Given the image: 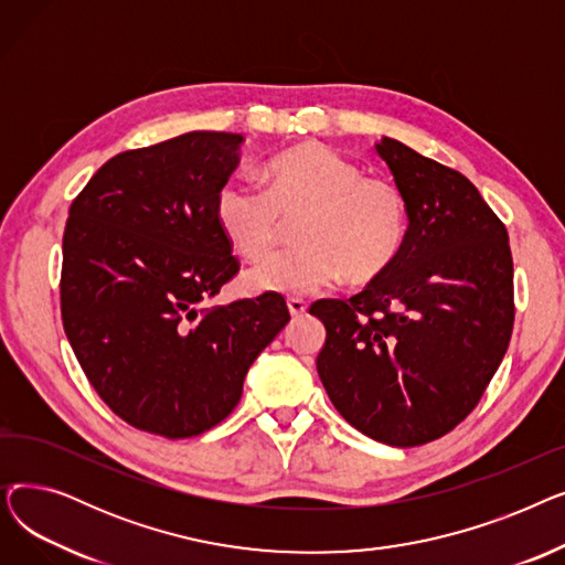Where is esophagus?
<instances>
[{"label": "esophagus", "instance_id": "34e87169", "mask_svg": "<svg viewBox=\"0 0 565 565\" xmlns=\"http://www.w3.org/2000/svg\"><path fill=\"white\" fill-rule=\"evenodd\" d=\"M288 311L292 318H302L307 313V302L300 298H290L288 300Z\"/></svg>", "mask_w": 565, "mask_h": 565}]
</instances>
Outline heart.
<instances>
[{"label":"heart","instance_id":"heart-1","mask_svg":"<svg viewBox=\"0 0 565 565\" xmlns=\"http://www.w3.org/2000/svg\"><path fill=\"white\" fill-rule=\"evenodd\" d=\"M265 192L228 181L215 201L228 245L260 263L300 222V247L263 263L245 277L258 292L311 295L345 277L362 286L382 277L403 252L409 228L403 190L382 175H364L334 148L307 141L277 153L260 169Z\"/></svg>","mask_w":565,"mask_h":565}]
</instances>
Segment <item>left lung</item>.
Masks as SVG:
<instances>
[{"instance_id":"left-lung-1","label":"left lung","mask_w":565,"mask_h":565,"mask_svg":"<svg viewBox=\"0 0 565 565\" xmlns=\"http://www.w3.org/2000/svg\"><path fill=\"white\" fill-rule=\"evenodd\" d=\"M375 151L407 199V241L362 292L311 305L328 330L316 369L350 426L419 447L477 407L507 354L513 258L507 226L462 173L392 137Z\"/></svg>"}]
</instances>
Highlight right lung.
<instances>
[{"mask_svg":"<svg viewBox=\"0 0 565 565\" xmlns=\"http://www.w3.org/2000/svg\"><path fill=\"white\" fill-rule=\"evenodd\" d=\"M243 143L194 130L118 153L68 211L64 330L98 396L139 430L183 439L217 426L290 320L277 292L211 305L237 273L215 201Z\"/></svg>","mask_w":565,"mask_h":565,"instance_id":"add662e5","label":"right lung"}]
</instances>
